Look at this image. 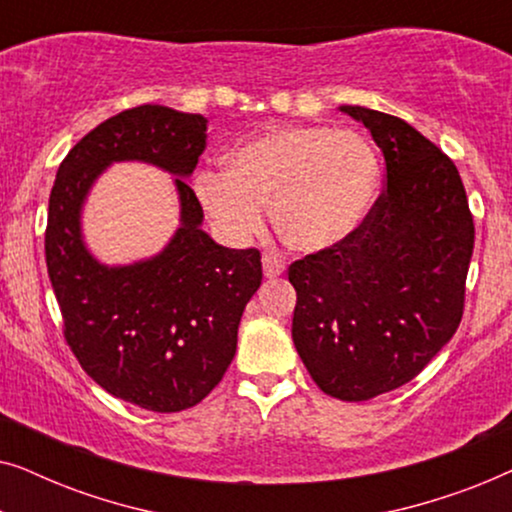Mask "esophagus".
Listing matches in <instances>:
<instances>
[{"label": "esophagus", "mask_w": 512, "mask_h": 512, "mask_svg": "<svg viewBox=\"0 0 512 512\" xmlns=\"http://www.w3.org/2000/svg\"><path fill=\"white\" fill-rule=\"evenodd\" d=\"M284 272V263H282V258H277V256H270V254H265L263 256V275L268 277V279H275V277H279Z\"/></svg>", "instance_id": "esophagus-1"}]
</instances>
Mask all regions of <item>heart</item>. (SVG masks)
I'll return each instance as SVG.
<instances>
[{"label": "heart", "mask_w": 512, "mask_h": 512, "mask_svg": "<svg viewBox=\"0 0 512 512\" xmlns=\"http://www.w3.org/2000/svg\"><path fill=\"white\" fill-rule=\"evenodd\" d=\"M380 179V158L361 132L277 125L235 146L226 170H202L193 191L228 242H247L270 202L277 235L293 251L319 254L366 223Z\"/></svg>", "instance_id": "1"}]
</instances>
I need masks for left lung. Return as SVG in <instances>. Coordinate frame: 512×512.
<instances>
[{
    "label": "left lung",
    "instance_id": "obj_1",
    "mask_svg": "<svg viewBox=\"0 0 512 512\" xmlns=\"http://www.w3.org/2000/svg\"><path fill=\"white\" fill-rule=\"evenodd\" d=\"M387 165L368 219L347 242L291 263L293 345L324 394L368 401L422 373L464 314L473 216L457 167L401 118L340 107Z\"/></svg>",
    "mask_w": 512,
    "mask_h": 512
}]
</instances>
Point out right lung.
Listing matches in <instances>:
<instances>
[{
    "mask_svg": "<svg viewBox=\"0 0 512 512\" xmlns=\"http://www.w3.org/2000/svg\"><path fill=\"white\" fill-rule=\"evenodd\" d=\"M205 144L200 114L160 104L121 111L67 153L48 200L46 265L69 347L104 391L153 412L193 408L221 382L263 279L256 249L221 247L202 230L186 179ZM132 159L173 174L180 228L156 257L107 266L82 240V205L109 164Z\"/></svg>",
    "mask_w": 512,
    "mask_h": 512,
    "instance_id": "right-lung-1",
    "label": "right lung"
}]
</instances>
